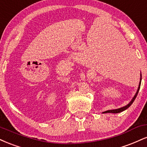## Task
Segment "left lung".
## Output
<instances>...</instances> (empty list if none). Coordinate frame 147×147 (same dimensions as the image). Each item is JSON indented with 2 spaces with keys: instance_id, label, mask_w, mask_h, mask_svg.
Returning a JSON list of instances; mask_svg holds the SVG:
<instances>
[{
  "instance_id": "8db88e82",
  "label": "left lung",
  "mask_w": 147,
  "mask_h": 147,
  "mask_svg": "<svg viewBox=\"0 0 147 147\" xmlns=\"http://www.w3.org/2000/svg\"><path fill=\"white\" fill-rule=\"evenodd\" d=\"M141 81H142V74H140V84H139V86H138V90L137 92H136V95H135L134 97H133V99H131V101L130 102L129 104H127V105L125 106H123L122 108H119V109H114V110H109V111H105L104 113H120V112H122V111L126 110V109H128V108L131 105V104H133V102H134V100L136 99V97H137L138 94V92H139V90H140V84H141Z\"/></svg>"
}]
</instances>
